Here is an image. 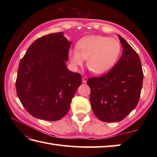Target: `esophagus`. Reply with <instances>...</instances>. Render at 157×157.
<instances>
[{
    "label": "esophagus",
    "mask_w": 157,
    "mask_h": 157,
    "mask_svg": "<svg viewBox=\"0 0 157 157\" xmlns=\"http://www.w3.org/2000/svg\"><path fill=\"white\" fill-rule=\"evenodd\" d=\"M87 79H88L87 77H86V76L82 77V82L84 83V84H86V83L87 82Z\"/></svg>",
    "instance_id": "34e87169"
}]
</instances>
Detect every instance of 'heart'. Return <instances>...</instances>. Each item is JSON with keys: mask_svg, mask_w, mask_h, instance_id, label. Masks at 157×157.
<instances>
[{"mask_svg": "<svg viewBox=\"0 0 157 157\" xmlns=\"http://www.w3.org/2000/svg\"><path fill=\"white\" fill-rule=\"evenodd\" d=\"M70 49L68 56L74 68L82 66L87 60V66L96 74H102L113 67L121 52L117 40L104 36H90L82 38Z\"/></svg>", "mask_w": 157, "mask_h": 157, "instance_id": "obj_1", "label": "heart"}]
</instances>
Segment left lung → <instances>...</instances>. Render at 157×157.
I'll use <instances>...</instances> for the list:
<instances>
[{
	"instance_id": "1",
	"label": "left lung",
	"mask_w": 157,
	"mask_h": 157,
	"mask_svg": "<svg viewBox=\"0 0 157 157\" xmlns=\"http://www.w3.org/2000/svg\"><path fill=\"white\" fill-rule=\"evenodd\" d=\"M123 52L111 71L99 78H89L90 103L96 117L104 122H118L137 106L143 83L140 59L118 35Z\"/></svg>"
}]
</instances>
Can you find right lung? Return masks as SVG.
<instances>
[{"instance_id":"add662e5","label":"right lung","mask_w":157,"mask_h":157,"mask_svg":"<svg viewBox=\"0 0 157 157\" xmlns=\"http://www.w3.org/2000/svg\"><path fill=\"white\" fill-rule=\"evenodd\" d=\"M71 44L63 32L46 35L36 40L20 61L17 94L36 118L58 121L69 111L82 84V75L66 66Z\"/></svg>"}]
</instances>
